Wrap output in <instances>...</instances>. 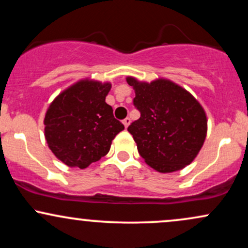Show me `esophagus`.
I'll list each match as a JSON object with an SVG mask.
<instances>
[{"label": "esophagus", "instance_id": "esophagus-1", "mask_svg": "<svg viewBox=\"0 0 248 248\" xmlns=\"http://www.w3.org/2000/svg\"><path fill=\"white\" fill-rule=\"evenodd\" d=\"M122 122H124V127H128V126H129V124H130V119L129 118H126V119H124V121H122Z\"/></svg>", "mask_w": 248, "mask_h": 248}]
</instances>
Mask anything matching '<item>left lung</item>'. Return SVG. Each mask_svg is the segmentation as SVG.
Wrapping results in <instances>:
<instances>
[{"label": "left lung", "mask_w": 248, "mask_h": 248, "mask_svg": "<svg viewBox=\"0 0 248 248\" xmlns=\"http://www.w3.org/2000/svg\"><path fill=\"white\" fill-rule=\"evenodd\" d=\"M135 91L134 106L141 116L128 127L139 154L158 172H173L195 160L207 132L205 110L193 96L175 82H149L127 77Z\"/></svg>", "instance_id": "1"}]
</instances>
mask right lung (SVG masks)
<instances>
[{
	"mask_svg": "<svg viewBox=\"0 0 248 248\" xmlns=\"http://www.w3.org/2000/svg\"><path fill=\"white\" fill-rule=\"evenodd\" d=\"M109 82L84 79L66 88L50 104L44 119L47 146L69 167L85 169L109 152L124 126L105 99Z\"/></svg>",
	"mask_w": 248,
	"mask_h": 248,
	"instance_id": "1",
	"label": "right lung"
}]
</instances>
